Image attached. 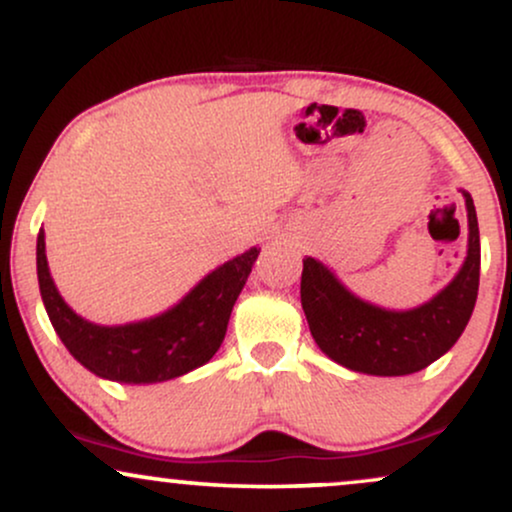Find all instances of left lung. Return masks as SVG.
I'll use <instances>...</instances> for the list:
<instances>
[{
    "instance_id": "obj_1",
    "label": "left lung",
    "mask_w": 512,
    "mask_h": 512,
    "mask_svg": "<svg viewBox=\"0 0 512 512\" xmlns=\"http://www.w3.org/2000/svg\"><path fill=\"white\" fill-rule=\"evenodd\" d=\"M467 207V257L460 272L431 301L409 310H390L363 301L315 257H305L301 305L310 334L322 354L339 366L366 375L419 373L448 354L472 317L479 291V221L472 195Z\"/></svg>"
}]
</instances>
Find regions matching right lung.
<instances>
[{"instance_id": "right-lung-1", "label": "right lung", "mask_w": 512, "mask_h": 512, "mask_svg": "<svg viewBox=\"0 0 512 512\" xmlns=\"http://www.w3.org/2000/svg\"><path fill=\"white\" fill-rule=\"evenodd\" d=\"M260 248L223 262L166 313L127 325H96L76 315L57 291L45 255V233L40 228L35 264L48 317L81 366L113 383L151 385L180 378L219 351L226 337L228 317L252 272Z\"/></svg>"}]
</instances>
